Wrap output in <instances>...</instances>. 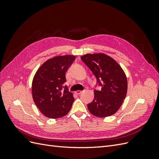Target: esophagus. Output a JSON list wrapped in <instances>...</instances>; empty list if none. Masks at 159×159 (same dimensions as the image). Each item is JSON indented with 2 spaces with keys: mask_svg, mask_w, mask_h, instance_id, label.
Segmentation results:
<instances>
[{
  "mask_svg": "<svg viewBox=\"0 0 159 159\" xmlns=\"http://www.w3.org/2000/svg\"><path fill=\"white\" fill-rule=\"evenodd\" d=\"M82 92H83V91H80V90H78V91H75V93L77 95H80V94H81Z\"/></svg>",
  "mask_w": 159,
  "mask_h": 159,
  "instance_id": "esophagus-1",
  "label": "esophagus"
}]
</instances>
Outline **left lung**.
Masks as SVG:
<instances>
[{
    "label": "left lung",
    "instance_id": "1",
    "mask_svg": "<svg viewBox=\"0 0 159 159\" xmlns=\"http://www.w3.org/2000/svg\"><path fill=\"white\" fill-rule=\"evenodd\" d=\"M92 71L102 89L94 90L93 102L88 104L89 112L98 117H109L121 107L127 91V80L120 65L103 53L81 57Z\"/></svg>",
    "mask_w": 159,
    "mask_h": 159
}]
</instances>
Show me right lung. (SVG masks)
Masks as SVG:
<instances>
[{"mask_svg": "<svg viewBox=\"0 0 159 159\" xmlns=\"http://www.w3.org/2000/svg\"><path fill=\"white\" fill-rule=\"evenodd\" d=\"M75 59L74 55L58 56L46 60L34 76L33 100L40 111L50 119L65 116L74 102L73 94L63 84L66 73Z\"/></svg>", "mask_w": 159, "mask_h": 159, "instance_id": "add662e5", "label": "right lung"}]
</instances>
